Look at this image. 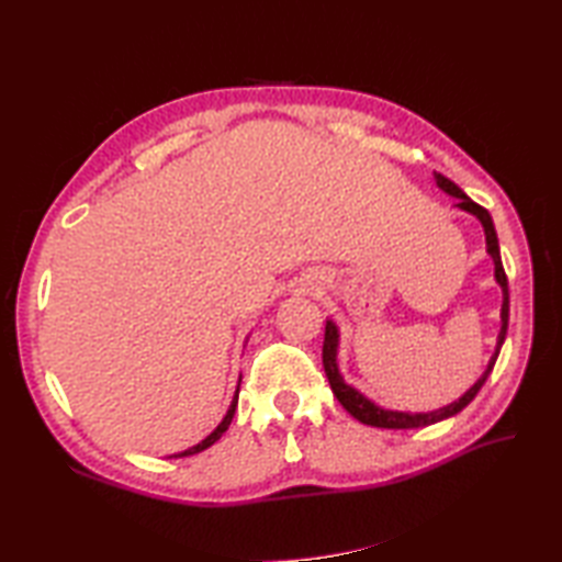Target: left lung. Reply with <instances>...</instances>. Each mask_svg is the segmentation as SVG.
Returning <instances> with one entry per match:
<instances>
[{"label":"left lung","instance_id":"obj_1","mask_svg":"<svg viewBox=\"0 0 562 562\" xmlns=\"http://www.w3.org/2000/svg\"><path fill=\"white\" fill-rule=\"evenodd\" d=\"M435 181L437 186L445 190L447 195L457 198V207L473 214L475 220H479L483 224V232H485V250L487 256L493 258V266H495V282L503 288V312H499V318H503V328H499V336H497V345H495V352L491 357V362H487L485 372L481 374V379L475 381V384L463 393V396L459 401H453L449 405H445V408H437V411H429V413H403V411H386L381 408V405H376L374 401H369L364 393L357 391L355 386H350L348 381L342 379L340 369H338V342H340V333H338V326L333 324V321L328 318L326 321V338H324V369H326V376H328V384L333 389V393H336V398L340 401V405L345 411H348L355 420H360L364 425H372V427H384V429H413V427H427V425H435L439 420H447V417L461 413L465 405H469L475 393H479L485 384V379L491 376L493 367H495V360L499 355V348H503L505 342V336H507V321H509V290H507V274H505V268H503V258H499V244H497V234H495V224H493V217L491 212H487L485 207L475 205V202L463 193V190L449 181L447 176L441 173H435Z\"/></svg>","mask_w":562,"mask_h":562}]
</instances>
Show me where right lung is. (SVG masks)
Wrapping results in <instances>:
<instances>
[{
  "mask_svg": "<svg viewBox=\"0 0 562 562\" xmlns=\"http://www.w3.org/2000/svg\"><path fill=\"white\" fill-rule=\"evenodd\" d=\"M238 384H241V379H238ZM236 403H238V389H236V396H234V401H232V405H229V411H226V415L222 417V423L212 429V432L200 441V445H195V447H190V449H186V451H181V453H173L176 459H181V457H193V453H200V451H205L207 447H212L214 441H217L226 429H229V425H232V417H234V413H236Z\"/></svg>",
  "mask_w": 562,
  "mask_h": 562,
  "instance_id": "add662e5",
  "label": "right lung"
}]
</instances>
